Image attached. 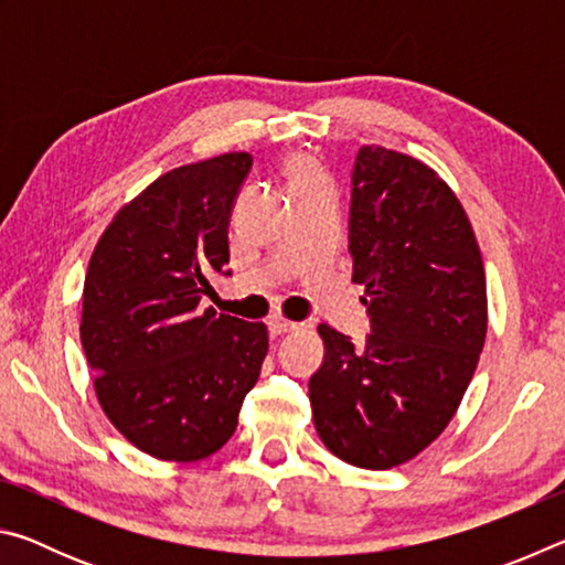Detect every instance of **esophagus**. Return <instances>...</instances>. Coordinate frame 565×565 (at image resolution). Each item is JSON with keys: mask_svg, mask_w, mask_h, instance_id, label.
I'll list each match as a JSON object with an SVG mask.
<instances>
[{"mask_svg": "<svg viewBox=\"0 0 565 565\" xmlns=\"http://www.w3.org/2000/svg\"><path fill=\"white\" fill-rule=\"evenodd\" d=\"M296 327H299V323L286 321V319H279V317L269 321V331H271V337H281V333H289V331H294Z\"/></svg>", "mask_w": 565, "mask_h": 565, "instance_id": "obj_1", "label": "esophagus"}]
</instances>
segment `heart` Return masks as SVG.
<instances>
[{"instance_id":"1","label":"heart","mask_w":565,"mask_h":565,"mask_svg":"<svg viewBox=\"0 0 565 565\" xmlns=\"http://www.w3.org/2000/svg\"><path fill=\"white\" fill-rule=\"evenodd\" d=\"M286 171H289L291 184H299V181H306V179L319 177L317 164H313V161H311L309 157H303V154H296V157H291V159H289V167H286Z\"/></svg>"}]
</instances>
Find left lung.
<instances>
[{"instance_id":"obj_1","label":"left lung","mask_w":565,"mask_h":565,"mask_svg":"<svg viewBox=\"0 0 565 565\" xmlns=\"http://www.w3.org/2000/svg\"><path fill=\"white\" fill-rule=\"evenodd\" d=\"M349 248L371 333L356 347L321 323L309 398L329 451L381 471L424 451L461 404L489 323L486 274L446 181L384 147L353 159Z\"/></svg>"}]
</instances>
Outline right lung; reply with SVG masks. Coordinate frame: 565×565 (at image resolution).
<instances>
[{
    "label": "right lung",
    "instance_id": "1",
    "mask_svg": "<svg viewBox=\"0 0 565 565\" xmlns=\"http://www.w3.org/2000/svg\"><path fill=\"white\" fill-rule=\"evenodd\" d=\"M246 151L179 167L114 216L84 279L82 347L104 414L161 461H199L238 424L269 349L264 323L202 311L228 276Z\"/></svg>",
    "mask_w": 565,
    "mask_h": 565
}]
</instances>
